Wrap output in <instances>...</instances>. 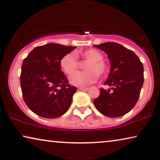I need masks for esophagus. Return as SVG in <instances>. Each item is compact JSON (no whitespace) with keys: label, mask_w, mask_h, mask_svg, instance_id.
<instances>
[{"label":"esophagus","mask_w":160,"mask_h":160,"mask_svg":"<svg viewBox=\"0 0 160 160\" xmlns=\"http://www.w3.org/2000/svg\"><path fill=\"white\" fill-rule=\"evenodd\" d=\"M78 89H79L80 91H87L88 90V88H82V87H80V88H78Z\"/></svg>","instance_id":"34e87169"}]
</instances>
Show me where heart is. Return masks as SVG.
I'll list each match as a JSON object with an SVG mask.
<instances>
[{"label":"heart","mask_w":160,"mask_h":160,"mask_svg":"<svg viewBox=\"0 0 160 160\" xmlns=\"http://www.w3.org/2000/svg\"><path fill=\"white\" fill-rule=\"evenodd\" d=\"M75 56L67 53L61 58V69L68 75H72L77 70L79 64L78 58L81 62H86L84 66L85 72L72 75L69 81L72 84L78 87H85L95 82L99 77H104L109 71V65L103 60V55L99 51L94 48L80 50L75 52Z\"/></svg>","instance_id":"1"}]
</instances>
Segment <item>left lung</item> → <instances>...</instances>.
Returning a JSON list of instances; mask_svg holds the SVG:
<instances>
[{"instance_id": "1", "label": "left lung", "mask_w": 160, "mask_h": 160, "mask_svg": "<svg viewBox=\"0 0 160 160\" xmlns=\"http://www.w3.org/2000/svg\"><path fill=\"white\" fill-rule=\"evenodd\" d=\"M104 51L109 58L110 72L101 88L100 95L93 100L96 109L105 116L118 118L125 115L135 107L143 84V66L133 51L116 42L94 45Z\"/></svg>"}]
</instances>
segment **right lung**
Listing matches in <instances>:
<instances>
[{
    "label": "right lung",
    "instance_id": "obj_1",
    "mask_svg": "<svg viewBox=\"0 0 160 160\" xmlns=\"http://www.w3.org/2000/svg\"><path fill=\"white\" fill-rule=\"evenodd\" d=\"M75 48L48 43L36 47L24 59L20 75L22 96L37 115L57 118L69 109L77 88L69 84L59 62Z\"/></svg>",
    "mask_w": 160,
    "mask_h": 160
}]
</instances>
